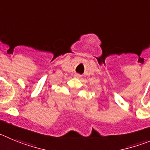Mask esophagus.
<instances>
[{
  "mask_svg": "<svg viewBox=\"0 0 150 150\" xmlns=\"http://www.w3.org/2000/svg\"><path fill=\"white\" fill-rule=\"evenodd\" d=\"M75 77H76V78H81V75H79V74H75Z\"/></svg>",
  "mask_w": 150,
  "mask_h": 150,
  "instance_id": "esophagus-1",
  "label": "esophagus"
}]
</instances>
